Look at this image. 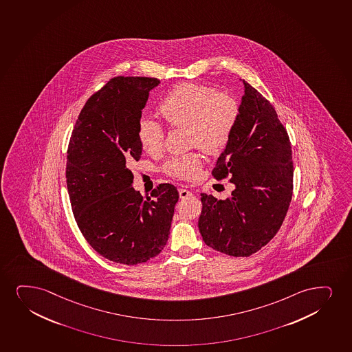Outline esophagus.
I'll return each mask as SVG.
<instances>
[{
  "label": "esophagus",
  "mask_w": 352,
  "mask_h": 352,
  "mask_svg": "<svg viewBox=\"0 0 352 352\" xmlns=\"http://www.w3.org/2000/svg\"><path fill=\"white\" fill-rule=\"evenodd\" d=\"M192 192L188 191V190H186V188H180L179 190V197L180 198H182V199H185V198H188V197H191Z\"/></svg>",
  "instance_id": "esophagus-1"
}]
</instances>
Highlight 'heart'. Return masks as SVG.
Listing matches in <instances>:
<instances>
[{"label": "heart", "instance_id": "heart-1", "mask_svg": "<svg viewBox=\"0 0 352 352\" xmlns=\"http://www.w3.org/2000/svg\"><path fill=\"white\" fill-rule=\"evenodd\" d=\"M159 113L170 126L186 128L187 140L208 154H219L230 141L239 105L230 96L218 94L213 87L182 82L162 98ZM140 146L148 154L160 152L164 129L157 122L142 118L138 126ZM201 159L198 153L174 157L166 162L167 173L179 179H195Z\"/></svg>", "mask_w": 352, "mask_h": 352}]
</instances>
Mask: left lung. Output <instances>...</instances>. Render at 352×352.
<instances>
[{"label":"left lung","mask_w":352,"mask_h":352,"mask_svg":"<svg viewBox=\"0 0 352 352\" xmlns=\"http://www.w3.org/2000/svg\"><path fill=\"white\" fill-rule=\"evenodd\" d=\"M239 80L244 95L236 126L212 170L218 180L229 175L234 190L226 200L200 193L198 228L208 247L248 257L283 226L293 195V162L289 138L273 105Z\"/></svg>","instance_id":"8db88e82"}]
</instances>
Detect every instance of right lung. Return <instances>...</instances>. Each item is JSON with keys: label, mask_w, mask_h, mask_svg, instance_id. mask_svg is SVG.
<instances>
[{"label": "right lung", "mask_w": 352, "mask_h": 352, "mask_svg": "<svg viewBox=\"0 0 352 352\" xmlns=\"http://www.w3.org/2000/svg\"><path fill=\"white\" fill-rule=\"evenodd\" d=\"M157 78L116 77L87 100L69 139L66 182L87 243L108 260L134 265L167 243L177 187L160 184L144 199L129 170L142 148L138 126Z\"/></svg>", "instance_id": "right-lung-1"}]
</instances>
